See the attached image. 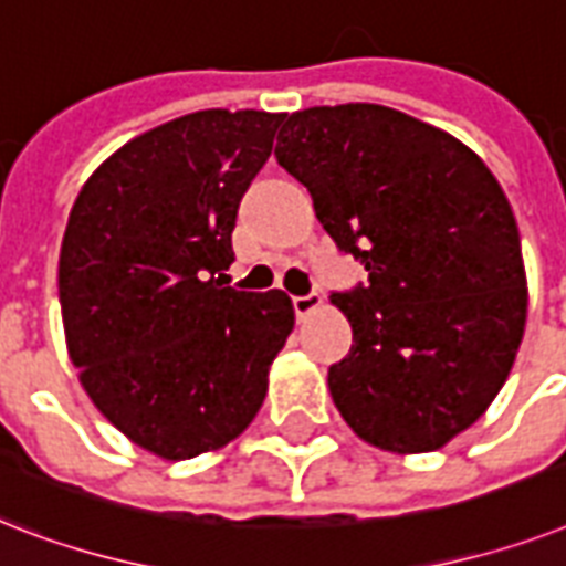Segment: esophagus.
Wrapping results in <instances>:
<instances>
[{
  "instance_id": "obj_1",
  "label": "esophagus",
  "mask_w": 566,
  "mask_h": 566,
  "mask_svg": "<svg viewBox=\"0 0 566 566\" xmlns=\"http://www.w3.org/2000/svg\"><path fill=\"white\" fill-rule=\"evenodd\" d=\"M319 307H323V298L314 296V293L311 296H293V311H296L298 319H305V316H311Z\"/></svg>"
}]
</instances>
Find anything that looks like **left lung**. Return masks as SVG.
Returning <instances> with one entry per match:
<instances>
[{"mask_svg": "<svg viewBox=\"0 0 566 566\" xmlns=\"http://www.w3.org/2000/svg\"><path fill=\"white\" fill-rule=\"evenodd\" d=\"M275 159L369 273L331 298L355 334L328 369L339 416L389 453L444 448L497 398L526 328L521 232L497 177L457 136L380 104L298 109Z\"/></svg>", "mask_w": 566, "mask_h": 566, "instance_id": "obj_1", "label": "left lung"}]
</instances>
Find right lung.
Returning a JSON list of instances; mask_svg holds the SVG:
<instances>
[{
  "label": "right lung",
  "instance_id": "1",
  "mask_svg": "<svg viewBox=\"0 0 566 566\" xmlns=\"http://www.w3.org/2000/svg\"><path fill=\"white\" fill-rule=\"evenodd\" d=\"M287 113L200 109L107 156L69 211L57 287L66 352L109 424L168 462L259 416L291 337L282 291L227 287L238 203Z\"/></svg>",
  "mask_w": 566,
  "mask_h": 566
}]
</instances>
